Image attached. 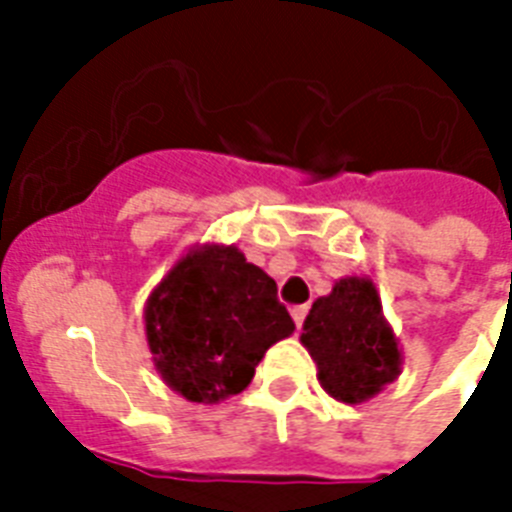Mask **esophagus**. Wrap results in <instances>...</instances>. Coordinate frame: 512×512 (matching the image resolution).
I'll use <instances>...</instances> for the list:
<instances>
[{
  "label": "esophagus",
  "mask_w": 512,
  "mask_h": 512,
  "mask_svg": "<svg viewBox=\"0 0 512 512\" xmlns=\"http://www.w3.org/2000/svg\"><path fill=\"white\" fill-rule=\"evenodd\" d=\"M305 316H308V305H295V308H292V319H295L297 329L303 327Z\"/></svg>",
  "instance_id": "obj_1"
}]
</instances>
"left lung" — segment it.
Masks as SVG:
<instances>
[{"label":"left lung","instance_id":"1","mask_svg":"<svg viewBox=\"0 0 512 512\" xmlns=\"http://www.w3.org/2000/svg\"><path fill=\"white\" fill-rule=\"evenodd\" d=\"M321 388L342 404H364L401 374V348L369 276H345L313 303L300 335Z\"/></svg>","mask_w":512,"mask_h":512}]
</instances>
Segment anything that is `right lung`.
Here are the masks:
<instances>
[{
    "mask_svg": "<svg viewBox=\"0 0 512 512\" xmlns=\"http://www.w3.org/2000/svg\"><path fill=\"white\" fill-rule=\"evenodd\" d=\"M146 340L156 372L193 404L236 396L273 342L295 332L276 281L233 244H196L148 295Z\"/></svg>",
    "mask_w": 512,
    "mask_h": 512,
    "instance_id": "add662e5",
    "label": "right lung"
}]
</instances>
